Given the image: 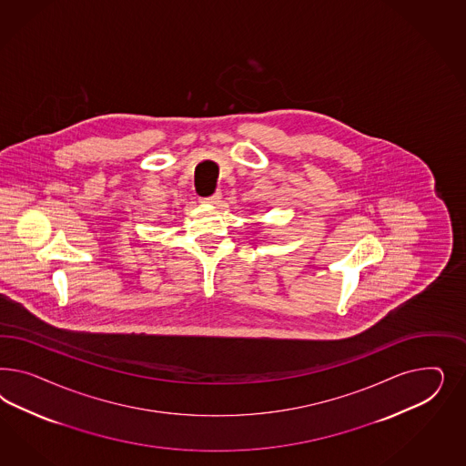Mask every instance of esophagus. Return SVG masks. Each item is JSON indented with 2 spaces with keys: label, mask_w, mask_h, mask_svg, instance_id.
Instances as JSON below:
<instances>
[{
  "label": "esophagus",
  "mask_w": 466,
  "mask_h": 466,
  "mask_svg": "<svg viewBox=\"0 0 466 466\" xmlns=\"http://www.w3.org/2000/svg\"><path fill=\"white\" fill-rule=\"evenodd\" d=\"M220 198H222L220 193H215V195H212V197L203 198L201 201H203V203H207V205H217V203L220 201Z\"/></svg>",
  "instance_id": "34e87169"
}]
</instances>
